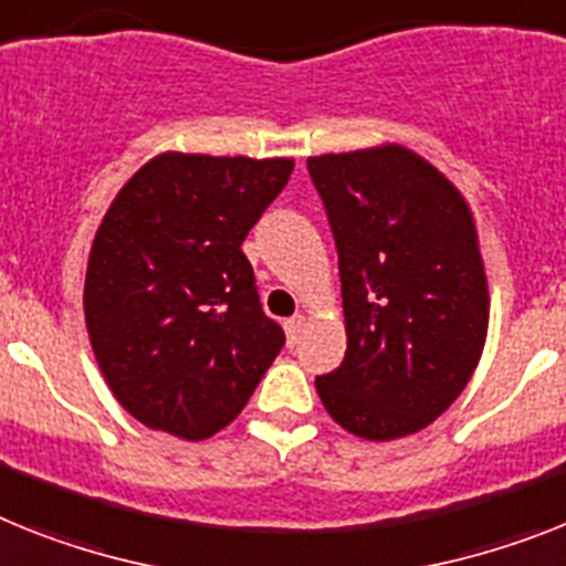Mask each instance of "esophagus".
<instances>
[{
    "label": "esophagus",
    "mask_w": 566,
    "mask_h": 566,
    "mask_svg": "<svg viewBox=\"0 0 566 566\" xmlns=\"http://www.w3.org/2000/svg\"><path fill=\"white\" fill-rule=\"evenodd\" d=\"M302 331H305V316H302V313H296L291 319H284V334H287V345H291V348L298 342Z\"/></svg>",
    "instance_id": "obj_1"
}]
</instances>
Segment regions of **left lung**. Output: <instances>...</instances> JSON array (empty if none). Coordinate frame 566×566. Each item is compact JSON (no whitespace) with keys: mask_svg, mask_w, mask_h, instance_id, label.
<instances>
[{"mask_svg":"<svg viewBox=\"0 0 566 566\" xmlns=\"http://www.w3.org/2000/svg\"><path fill=\"white\" fill-rule=\"evenodd\" d=\"M339 253L348 350L316 377L327 415L365 440L415 434L467 388L486 345L478 227L452 180L406 146L307 158Z\"/></svg>","mask_w":566,"mask_h":566,"instance_id":"1","label":"left lung"}]
</instances>
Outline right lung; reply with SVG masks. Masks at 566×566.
Returning <instances> with one entry per match:
<instances>
[{"label":"right lung","mask_w":566,"mask_h":566,"mask_svg":"<svg viewBox=\"0 0 566 566\" xmlns=\"http://www.w3.org/2000/svg\"><path fill=\"white\" fill-rule=\"evenodd\" d=\"M291 172V158L164 151L103 216L85 327L117 402L149 429L207 440L241 415L282 350L241 244Z\"/></svg>","instance_id":"add662e5"}]
</instances>
